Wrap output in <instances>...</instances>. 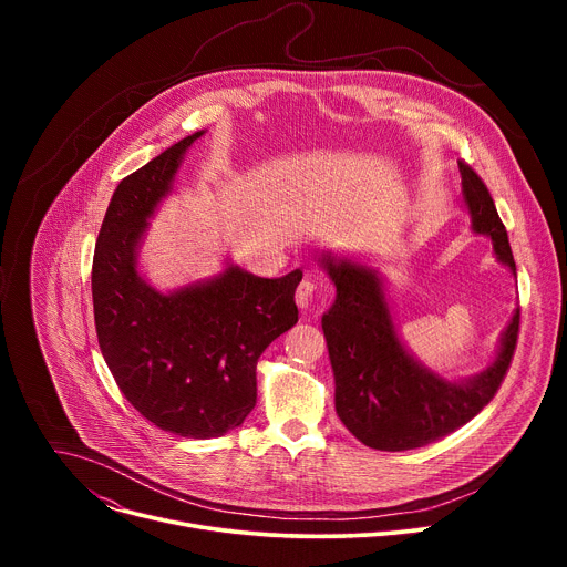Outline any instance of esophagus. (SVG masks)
<instances>
[{"instance_id":"1","label":"esophagus","mask_w":567,"mask_h":567,"mask_svg":"<svg viewBox=\"0 0 567 567\" xmlns=\"http://www.w3.org/2000/svg\"><path fill=\"white\" fill-rule=\"evenodd\" d=\"M313 296H316V280H313L311 274H307L305 280H302V282L298 285V289H296V302H298V307L309 309L311 302H313Z\"/></svg>"}]
</instances>
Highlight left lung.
Returning a JSON list of instances; mask_svg holds the SVG:
<instances>
[{"mask_svg":"<svg viewBox=\"0 0 567 567\" xmlns=\"http://www.w3.org/2000/svg\"><path fill=\"white\" fill-rule=\"evenodd\" d=\"M462 208L473 235L492 239L496 260L516 276L507 230L480 177L464 164ZM318 262L337 287L320 326L334 372V406L346 429L377 451H409L435 442L494 399L516 348L520 309L503 330L496 354L471 377H444L401 339L379 267L363 256L320 251Z\"/></svg>","mask_w":567,"mask_h":567,"instance_id":"1","label":"left lung"}]
</instances>
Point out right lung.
Listing matches in <instances>:
<instances>
[{
	"mask_svg": "<svg viewBox=\"0 0 567 567\" xmlns=\"http://www.w3.org/2000/svg\"><path fill=\"white\" fill-rule=\"evenodd\" d=\"M199 130L125 177L107 206L92 269L103 359L132 406L161 431L219 437L256 406L260 354L298 322L302 271L260 278L224 260L219 274L156 289L141 265L150 219L171 195Z\"/></svg>",
	"mask_w": 567,
	"mask_h": 567,
	"instance_id": "obj_1",
	"label": "right lung"
}]
</instances>
